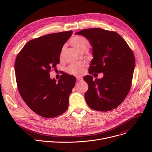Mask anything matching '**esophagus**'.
Returning a JSON list of instances; mask_svg holds the SVG:
<instances>
[{
    "mask_svg": "<svg viewBox=\"0 0 152 152\" xmlns=\"http://www.w3.org/2000/svg\"><path fill=\"white\" fill-rule=\"evenodd\" d=\"M76 79H77V80L78 81H79V82H80V81L82 80V77H80V76H77V77H76Z\"/></svg>",
    "mask_w": 152,
    "mask_h": 152,
    "instance_id": "34e87169",
    "label": "esophagus"
}]
</instances>
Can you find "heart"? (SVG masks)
Here are the masks:
<instances>
[{"instance_id":"b5f03b06","label":"heart","mask_w":152,"mask_h":152,"mask_svg":"<svg viewBox=\"0 0 152 152\" xmlns=\"http://www.w3.org/2000/svg\"><path fill=\"white\" fill-rule=\"evenodd\" d=\"M71 45L72 46L76 49L79 52H82L84 50H88L90 48V42L88 39L82 36H75L70 41ZM64 53V48H63L60 52L59 57L62 58ZM85 67V64L83 63H73L70 64L67 67L66 71L68 73L75 75L79 76L81 75Z\"/></svg>"}]
</instances>
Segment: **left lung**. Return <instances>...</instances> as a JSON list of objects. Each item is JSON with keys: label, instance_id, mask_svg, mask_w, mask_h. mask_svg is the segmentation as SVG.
Here are the masks:
<instances>
[{"label": "left lung", "instance_id": "obj_1", "mask_svg": "<svg viewBox=\"0 0 152 152\" xmlns=\"http://www.w3.org/2000/svg\"><path fill=\"white\" fill-rule=\"evenodd\" d=\"M76 35L87 38L93 47V58L89 74L103 73L102 78L95 80L91 75L83 77L88 85L85 94L86 103L99 111L115 109L123 102L131 87L135 64L133 52L126 41L114 31L91 28L82 30Z\"/></svg>", "mask_w": 152, "mask_h": 152}]
</instances>
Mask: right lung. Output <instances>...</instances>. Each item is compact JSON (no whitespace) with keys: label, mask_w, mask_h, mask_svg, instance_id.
<instances>
[{"label":"right lung","mask_w":152,"mask_h":152,"mask_svg":"<svg viewBox=\"0 0 152 152\" xmlns=\"http://www.w3.org/2000/svg\"><path fill=\"white\" fill-rule=\"evenodd\" d=\"M72 31L43 35L29 41L18 53L15 62L18 92L30 109L45 118L66 112L75 77L64 73L56 82L49 72L56 69L63 45Z\"/></svg>","instance_id":"1"}]
</instances>
